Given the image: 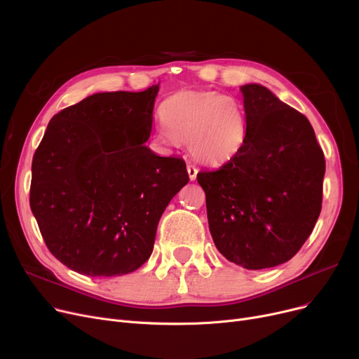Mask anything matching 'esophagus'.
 Masks as SVG:
<instances>
[{
	"label": "esophagus",
	"instance_id": "1",
	"mask_svg": "<svg viewBox=\"0 0 359 359\" xmlns=\"http://www.w3.org/2000/svg\"><path fill=\"white\" fill-rule=\"evenodd\" d=\"M188 175H189V179H191L192 182L196 179L198 168H196L194 164H188Z\"/></svg>",
	"mask_w": 359,
	"mask_h": 359
}]
</instances>
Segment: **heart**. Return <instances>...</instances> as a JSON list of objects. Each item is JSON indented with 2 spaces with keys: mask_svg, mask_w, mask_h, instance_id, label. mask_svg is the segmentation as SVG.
Here are the masks:
<instances>
[{
  "mask_svg": "<svg viewBox=\"0 0 359 359\" xmlns=\"http://www.w3.org/2000/svg\"><path fill=\"white\" fill-rule=\"evenodd\" d=\"M160 118L158 144H188L192 157L210 165L235 158L248 139L243 105L217 90L176 92L161 104Z\"/></svg>",
  "mask_w": 359,
  "mask_h": 359,
  "instance_id": "b5f03b06",
  "label": "heart"
}]
</instances>
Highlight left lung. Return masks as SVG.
Listing matches in <instances>:
<instances>
[{"label": "left lung", "instance_id": "8db88e82", "mask_svg": "<svg viewBox=\"0 0 359 359\" xmlns=\"http://www.w3.org/2000/svg\"><path fill=\"white\" fill-rule=\"evenodd\" d=\"M241 92L243 149L196 179L218 251L243 269L261 270L289 261L309 238L321 211L325 160L304 114L258 83Z\"/></svg>", "mask_w": 359, "mask_h": 359}]
</instances>
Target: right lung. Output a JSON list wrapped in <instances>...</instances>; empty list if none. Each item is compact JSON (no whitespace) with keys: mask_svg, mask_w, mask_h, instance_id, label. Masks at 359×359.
<instances>
[{"mask_svg":"<svg viewBox=\"0 0 359 359\" xmlns=\"http://www.w3.org/2000/svg\"><path fill=\"white\" fill-rule=\"evenodd\" d=\"M158 89L93 93L65 108L34 155L30 210L50 252L76 273L141 267L165 207L189 182L182 158L144 145Z\"/></svg>","mask_w":359,"mask_h":359,"instance_id":"add662e5","label":"right lung"}]
</instances>
